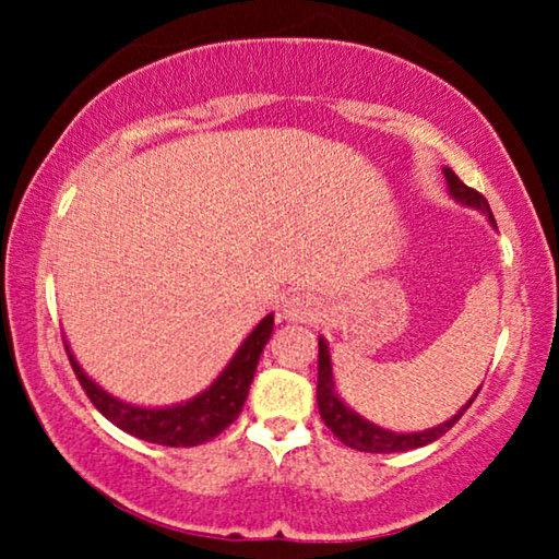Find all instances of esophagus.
<instances>
[{"label":"esophagus","instance_id":"34e87169","mask_svg":"<svg viewBox=\"0 0 559 559\" xmlns=\"http://www.w3.org/2000/svg\"><path fill=\"white\" fill-rule=\"evenodd\" d=\"M323 302L312 295H289L282 302V318L285 320H295V323H310V320L323 318Z\"/></svg>","mask_w":559,"mask_h":559}]
</instances>
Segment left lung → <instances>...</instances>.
Here are the masks:
<instances>
[{"label": "left lung", "mask_w": 559, "mask_h": 559, "mask_svg": "<svg viewBox=\"0 0 559 559\" xmlns=\"http://www.w3.org/2000/svg\"><path fill=\"white\" fill-rule=\"evenodd\" d=\"M445 180H448L450 193H453L457 201L476 205V209L484 211L486 216L491 218V224L496 226L491 205H488L486 198L480 195L476 188L465 186V182L457 178L450 167H445ZM478 392L471 396L468 404H465V407L457 412L453 419L432 427V430L409 432V435H404V432L396 435V432L381 430V427L366 423L364 417H358L356 412H350L346 404L338 400V394H335V386H333V369H331V356H328V346L323 338L318 341V409H320V417H323L328 430H331L335 438L343 442V445L361 450V453H407V450L430 445V442L442 438V435H445L450 427H453L457 419L463 417V412L471 407L473 400L478 396Z\"/></svg>", "instance_id": "left-lung-1"}]
</instances>
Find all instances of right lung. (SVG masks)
I'll use <instances>...</instances> for the list:
<instances>
[{
    "mask_svg": "<svg viewBox=\"0 0 559 559\" xmlns=\"http://www.w3.org/2000/svg\"><path fill=\"white\" fill-rule=\"evenodd\" d=\"M272 325L274 318L266 316L262 323L251 331L249 338L241 343V348L236 350L231 364L226 366L224 373H221L216 381H213V386L205 389V392L201 396H195V400L167 409H142L114 400V396L102 392V389L83 373L68 346L66 354L68 361L73 366L75 379H79V384L83 386V392H86L91 404H94L109 423L117 425L119 430L134 435V438L140 440L157 442V445L193 448L216 438V435L224 432L226 427L241 415L243 402H247L249 396L251 379H254L259 356H262V348L272 335Z\"/></svg>",
    "mask_w": 559,
    "mask_h": 559,
    "instance_id": "add662e5",
    "label": "right lung"
}]
</instances>
